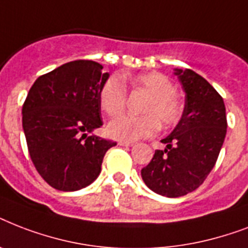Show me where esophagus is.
Segmentation results:
<instances>
[{
	"mask_svg": "<svg viewBox=\"0 0 248 248\" xmlns=\"http://www.w3.org/2000/svg\"><path fill=\"white\" fill-rule=\"evenodd\" d=\"M118 145H121V147H132L134 144L130 143V141H120V143H118Z\"/></svg>",
	"mask_w": 248,
	"mask_h": 248,
	"instance_id": "34e87169",
	"label": "esophagus"
}]
</instances>
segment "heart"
<instances>
[{
    "mask_svg": "<svg viewBox=\"0 0 248 248\" xmlns=\"http://www.w3.org/2000/svg\"><path fill=\"white\" fill-rule=\"evenodd\" d=\"M136 89L145 91L149 99L145 101L141 113L144 116H120L110 121L107 132L113 139L124 141H136L158 131L162 127H172L180 121L183 105L175 93L176 87L172 81L158 72L144 73L132 79ZM127 90L122 79L113 76L105 81L100 90L99 101L101 109L108 116H118L124 109Z\"/></svg>",
    "mask_w": 248,
    "mask_h": 248,
    "instance_id": "b5f03b06",
    "label": "heart"
}]
</instances>
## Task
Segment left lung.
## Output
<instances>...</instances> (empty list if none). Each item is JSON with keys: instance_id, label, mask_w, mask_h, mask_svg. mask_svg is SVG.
<instances>
[{"instance_id": "left-lung-1", "label": "left lung", "mask_w": 248, "mask_h": 248, "mask_svg": "<svg viewBox=\"0 0 248 248\" xmlns=\"http://www.w3.org/2000/svg\"><path fill=\"white\" fill-rule=\"evenodd\" d=\"M185 93L179 124L162 139L165 151H155L141 170L148 188L175 198L196 190L211 172L227 135L223 97L192 69H173Z\"/></svg>"}]
</instances>
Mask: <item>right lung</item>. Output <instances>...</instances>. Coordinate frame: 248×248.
I'll use <instances>...</instances> for the list:
<instances>
[{"label":"right lung","mask_w":248,"mask_h":248,"mask_svg":"<svg viewBox=\"0 0 248 248\" xmlns=\"http://www.w3.org/2000/svg\"><path fill=\"white\" fill-rule=\"evenodd\" d=\"M93 60L63 64L36 79L23 105L31 159L58 190L75 192L91 184L107 151L117 145L93 134L103 124L99 95L109 78Z\"/></svg>","instance_id":"obj_1"}]
</instances>
